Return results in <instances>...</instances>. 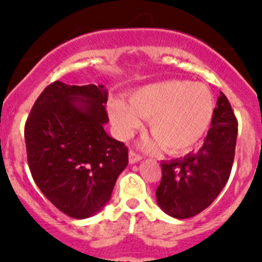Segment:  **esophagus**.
Segmentation results:
<instances>
[{
  "label": "esophagus",
  "instance_id": "1",
  "mask_svg": "<svg viewBox=\"0 0 262 262\" xmlns=\"http://www.w3.org/2000/svg\"><path fill=\"white\" fill-rule=\"evenodd\" d=\"M141 159H142V157H141L140 154H137V152L133 151V150L129 151V163L130 164L137 163V162H140Z\"/></svg>",
  "mask_w": 262,
  "mask_h": 262
}]
</instances>
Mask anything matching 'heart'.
I'll return each instance as SVG.
<instances>
[{"mask_svg":"<svg viewBox=\"0 0 262 262\" xmlns=\"http://www.w3.org/2000/svg\"><path fill=\"white\" fill-rule=\"evenodd\" d=\"M111 121L121 138H128L148 119L152 138L145 141L147 150L163 146L168 154L189 151L204 138L214 115V98L202 83L171 79L134 90L129 104L121 99L108 105Z\"/></svg>","mask_w":262,"mask_h":262,"instance_id":"obj_1","label":"heart"}]
</instances>
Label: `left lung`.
<instances>
[{"label":"left lung","mask_w":262,"mask_h":262,"mask_svg":"<svg viewBox=\"0 0 262 262\" xmlns=\"http://www.w3.org/2000/svg\"><path fill=\"white\" fill-rule=\"evenodd\" d=\"M236 137V117L221 93L211 126L199 151L162 162V181L157 189L160 209L173 218L185 219L210 206L230 178Z\"/></svg>","instance_id":"left-lung-1"}]
</instances>
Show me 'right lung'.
Masks as SVG:
<instances>
[{
    "mask_svg": "<svg viewBox=\"0 0 262 262\" xmlns=\"http://www.w3.org/2000/svg\"><path fill=\"white\" fill-rule=\"evenodd\" d=\"M107 99L103 84L56 81L40 94L26 121L32 178L47 199L72 218L102 210L128 166V147L104 130Z\"/></svg>",
    "mask_w": 262,
    "mask_h": 262,
    "instance_id": "obj_1",
    "label": "right lung"
}]
</instances>
